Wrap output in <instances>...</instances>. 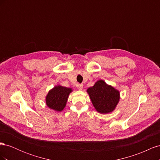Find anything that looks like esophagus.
I'll return each instance as SVG.
<instances>
[{
	"label": "esophagus",
	"mask_w": 160,
	"mask_h": 160,
	"mask_svg": "<svg viewBox=\"0 0 160 160\" xmlns=\"http://www.w3.org/2000/svg\"><path fill=\"white\" fill-rule=\"evenodd\" d=\"M76 86H77V88H78L79 90H81V89H82V88H83V84H81V83H77Z\"/></svg>",
	"instance_id": "esophagus-1"
}]
</instances>
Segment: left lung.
Wrapping results in <instances>:
<instances>
[{"instance_id": "obj_1", "label": "left lung", "mask_w": 160, "mask_h": 160, "mask_svg": "<svg viewBox=\"0 0 160 160\" xmlns=\"http://www.w3.org/2000/svg\"><path fill=\"white\" fill-rule=\"evenodd\" d=\"M87 92L96 111L102 114L112 112L120 99L119 91L101 79L95 82Z\"/></svg>"}]
</instances>
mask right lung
I'll list each match as a JSON object with an SVG mask.
<instances>
[{
  "label": "right lung",
  "instance_id": "add662e5",
  "mask_svg": "<svg viewBox=\"0 0 160 160\" xmlns=\"http://www.w3.org/2000/svg\"><path fill=\"white\" fill-rule=\"evenodd\" d=\"M72 91L71 88H65L60 85L51 89L46 96V104L51 109L60 112L65 108L69 94Z\"/></svg>",
  "mask_w": 160,
  "mask_h": 160
}]
</instances>
